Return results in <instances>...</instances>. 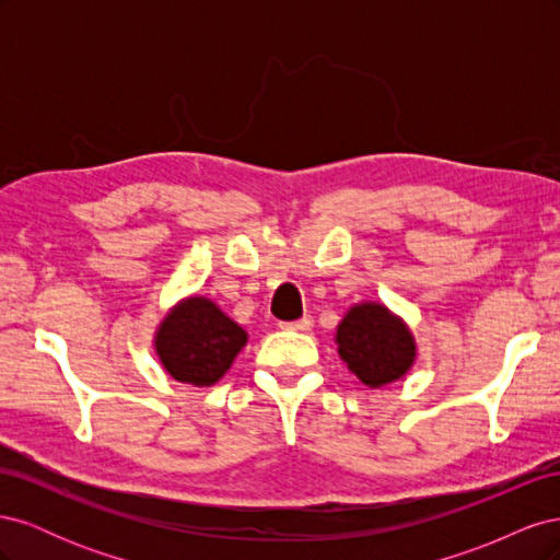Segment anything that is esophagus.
Returning <instances> with one entry per match:
<instances>
[{"label": "esophagus", "instance_id": "obj_1", "mask_svg": "<svg viewBox=\"0 0 560 560\" xmlns=\"http://www.w3.org/2000/svg\"><path fill=\"white\" fill-rule=\"evenodd\" d=\"M282 327L290 329V331H311V329H313V317H311V315H303L301 319L284 322Z\"/></svg>", "mask_w": 560, "mask_h": 560}]
</instances>
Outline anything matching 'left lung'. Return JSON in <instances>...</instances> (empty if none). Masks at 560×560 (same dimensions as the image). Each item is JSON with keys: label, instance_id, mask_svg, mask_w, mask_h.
Listing matches in <instances>:
<instances>
[{"label": "left lung", "instance_id": "left-lung-1", "mask_svg": "<svg viewBox=\"0 0 560 560\" xmlns=\"http://www.w3.org/2000/svg\"><path fill=\"white\" fill-rule=\"evenodd\" d=\"M336 343L348 369L371 387L401 378L416 358L409 329L378 303L354 306L338 325Z\"/></svg>", "mask_w": 560, "mask_h": 560}]
</instances>
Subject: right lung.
<instances>
[{"label": "right lung", "instance_id": "right-lung-1", "mask_svg": "<svg viewBox=\"0 0 560 560\" xmlns=\"http://www.w3.org/2000/svg\"><path fill=\"white\" fill-rule=\"evenodd\" d=\"M247 334L208 299H186L163 319L156 352L175 381L212 385L233 364Z\"/></svg>", "mask_w": 560, "mask_h": 560}]
</instances>
